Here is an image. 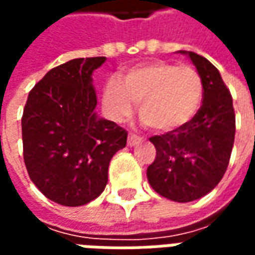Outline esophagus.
I'll return each instance as SVG.
<instances>
[{"mask_svg":"<svg viewBox=\"0 0 255 255\" xmlns=\"http://www.w3.org/2000/svg\"><path fill=\"white\" fill-rule=\"evenodd\" d=\"M139 142H140V138H139L138 135H135V133H129L128 135V146L129 147H132V146H135V144H138Z\"/></svg>","mask_w":255,"mask_h":255,"instance_id":"34e87169","label":"esophagus"}]
</instances>
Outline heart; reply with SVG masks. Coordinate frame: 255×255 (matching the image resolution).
Returning <instances> with one entry per match:
<instances>
[{
    "label": "heart",
    "instance_id": "b5f03b06",
    "mask_svg": "<svg viewBox=\"0 0 255 255\" xmlns=\"http://www.w3.org/2000/svg\"><path fill=\"white\" fill-rule=\"evenodd\" d=\"M201 75L190 65L153 61L111 79L102 91V106L112 122L123 123L139 104V115L150 128L171 132L187 126L202 102Z\"/></svg>",
    "mask_w": 255,
    "mask_h": 255
}]
</instances>
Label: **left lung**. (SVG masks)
<instances>
[{
	"instance_id": "1",
	"label": "left lung",
	"mask_w": 255,
	"mask_h": 255,
	"mask_svg": "<svg viewBox=\"0 0 255 255\" xmlns=\"http://www.w3.org/2000/svg\"><path fill=\"white\" fill-rule=\"evenodd\" d=\"M179 53L188 56L201 75L202 106L187 126L150 138L157 154L147 168V180L162 197L191 202L224 176L235 139V112L219 69L197 53Z\"/></svg>"
}]
</instances>
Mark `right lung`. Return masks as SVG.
<instances>
[{"instance_id":"1","label":"right lung","mask_w":255,"mask_h":255,"mask_svg":"<svg viewBox=\"0 0 255 255\" xmlns=\"http://www.w3.org/2000/svg\"><path fill=\"white\" fill-rule=\"evenodd\" d=\"M106 57L75 58L53 68L31 90L21 117L30 179L50 201L82 206L100 197L112 157L127 131L95 113L91 75Z\"/></svg>"}]
</instances>
